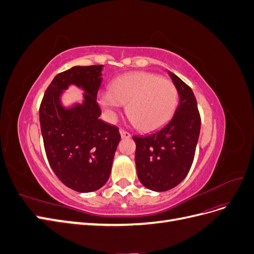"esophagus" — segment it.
I'll return each mask as SVG.
<instances>
[{
	"label": "esophagus",
	"instance_id": "1",
	"mask_svg": "<svg viewBox=\"0 0 254 254\" xmlns=\"http://www.w3.org/2000/svg\"><path fill=\"white\" fill-rule=\"evenodd\" d=\"M120 133H121V136H122V139H129L130 136H131V134H130L129 132H127V131H125V130H120Z\"/></svg>",
	"mask_w": 254,
	"mask_h": 254
}]
</instances>
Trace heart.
I'll list each match as a JSON object with an SVG mask.
<instances>
[{"label": "heart", "mask_w": 254, "mask_h": 254, "mask_svg": "<svg viewBox=\"0 0 254 254\" xmlns=\"http://www.w3.org/2000/svg\"><path fill=\"white\" fill-rule=\"evenodd\" d=\"M99 102L110 119L122 105L135 127L144 132L155 131L171 120L178 102L175 84L148 72H134L115 78Z\"/></svg>", "instance_id": "1"}]
</instances>
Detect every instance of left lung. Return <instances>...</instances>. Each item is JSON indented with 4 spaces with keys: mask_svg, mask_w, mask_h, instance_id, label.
Instances as JSON below:
<instances>
[{
    "mask_svg": "<svg viewBox=\"0 0 254 254\" xmlns=\"http://www.w3.org/2000/svg\"><path fill=\"white\" fill-rule=\"evenodd\" d=\"M179 94V105L172 120L135 142L137 178L145 188L165 191L186 178L193 163L200 133V115L193 91L178 76L167 71Z\"/></svg>",
    "mask_w": 254,
    "mask_h": 254,
    "instance_id": "8db88e82",
    "label": "left lung"
}]
</instances>
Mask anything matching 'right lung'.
<instances>
[{"label":"right lung","mask_w":254,"mask_h":254,"mask_svg":"<svg viewBox=\"0 0 254 254\" xmlns=\"http://www.w3.org/2000/svg\"><path fill=\"white\" fill-rule=\"evenodd\" d=\"M103 66L77 65L56 75L39 110L52 170L64 186L79 193L97 190L108 181L121 140L119 128L99 119L102 112L96 96ZM71 85L84 91L83 101L64 106L62 97Z\"/></svg>","instance_id":"right-lung-1"}]
</instances>
